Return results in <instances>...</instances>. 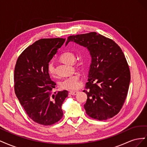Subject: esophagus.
<instances>
[{"label": "esophagus", "instance_id": "1", "mask_svg": "<svg viewBox=\"0 0 147 147\" xmlns=\"http://www.w3.org/2000/svg\"><path fill=\"white\" fill-rule=\"evenodd\" d=\"M78 92L77 91H71L69 92V94L70 95H76Z\"/></svg>", "mask_w": 147, "mask_h": 147}]
</instances>
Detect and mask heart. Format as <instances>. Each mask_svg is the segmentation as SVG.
I'll use <instances>...</instances> for the list:
<instances>
[{
	"label": "heart",
	"mask_w": 147,
	"mask_h": 147,
	"mask_svg": "<svg viewBox=\"0 0 147 147\" xmlns=\"http://www.w3.org/2000/svg\"><path fill=\"white\" fill-rule=\"evenodd\" d=\"M60 59L66 64H72L75 60V56L72 52L65 51L61 55ZM48 72L52 76L55 75V68L52 63L48 64ZM80 75L78 73L65 78L60 82V86L61 88L69 90H74L77 89L80 86Z\"/></svg>",
	"instance_id": "obj_1"
}]
</instances>
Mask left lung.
Segmentation results:
<instances>
[{"label": "left lung", "mask_w": 147, "mask_h": 147, "mask_svg": "<svg viewBox=\"0 0 147 147\" xmlns=\"http://www.w3.org/2000/svg\"><path fill=\"white\" fill-rule=\"evenodd\" d=\"M70 41L86 47L92 61L84 105L89 117L97 120L113 117L121 110L131 80L130 70L124 53L113 40L95 32L70 35Z\"/></svg>", "instance_id": "1"}]
</instances>
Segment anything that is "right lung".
I'll return each mask as SVG.
<instances>
[{"label": "right lung", "instance_id": "right-lung-1", "mask_svg": "<svg viewBox=\"0 0 147 147\" xmlns=\"http://www.w3.org/2000/svg\"><path fill=\"white\" fill-rule=\"evenodd\" d=\"M65 40L40 39L22 52L15 65L16 96L28 117L43 126L52 125L63 116L61 106L68 91L53 92L56 84L50 78L48 66Z\"/></svg>", "mask_w": 147, "mask_h": 147}]
</instances>
